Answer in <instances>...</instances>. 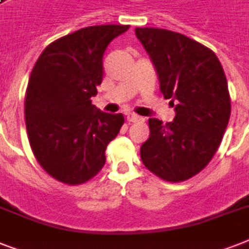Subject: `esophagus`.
<instances>
[{
	"label": "esophagus",
	"mask_w": 249,
	"mask_h": 249,
	"mask_svg": "<svg viewBox=\"0 0 249 249\" xmlns=\"http://www.w3.org/2000/svg\"><path fill=\"white\" fill-rule=\"evenodd\" d=\"M126 120H128L129 123H137V121H142V117L136 115L134 112H128L126 113Z\"/></svg>",
	"instance_id": "esophagus-1"
}]
</instances>
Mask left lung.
Listing matches in <instances>:
<instances>
[{"instance_id": "left-lung-1", "label": "left lung", "mask_w": 249, "mask_h": 249, "mask_svg": "<svg viewBox=\"0 0 249 249\" xmlns=\"http://www.w3.org/2000/svg\"><path fill=\"white\" fill-rule=\"evenodd\" d=\"M136 36L155 64L164 98L177 102L172 123L148 120L141 159L164 181H186L208 165L228 126L231 103L224 68L211 49L181 33L136 28Z\"/></svg>"}]
</instances>
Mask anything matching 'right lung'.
Instances as JSON below:
<instances>
[{"mask_svg": "<svg viewBox=\"0 0 249 249\" xmlns=\"http://www.w3.org/2000/svg\"><path fill=\"white\" fill-rule=\"evenodd\" d=\"M129 25H93L53 41L38 56L25 90V126L42 169L66 185H81L106 163L107 144L123 113L91 105L103 80V54Z\"/></svg>", "mask_w": 249, "mask_h": 249, "instance_id": "obj_1", "label": "right lung"}]
</instances>
